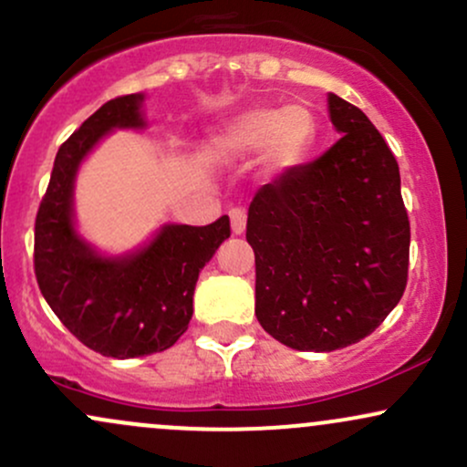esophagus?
Returning <instances> with one entry per match:
<instances>
[{
	"mask_svg": "<svg viewBox=\"0 0 467 467\" xmlns=\"http://www.w3.org/2000/svg\"><path fill=\"white\" fill-rule=\"evenodd\" d=\"M230 230H233V234H241L245 230V213L241 208L230 211Z\"/></svg>",
	"mask_w": 467,
	"mask_h": 467,
	"instance_id": "esophagus-1",
	"label": "esophagus"
}]
</instances>
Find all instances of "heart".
Here are the masks:
<instances>
[{"label": "heart", "instance_id": "obj_1", "mask_svg": "<svg viewBox=\"0 0 467 467\" xmlns=\"http://www.w3.org/2000/svg\"><path fill=\"white\" fill-rule=\"evenodd\" d=\"M316 118L307 107H252L208 136L211 162H237L264 151L267 173H285L305 160L316 142Z\"/></svg>", "mask_w": 467, "mask_h": 467}]
</instances>
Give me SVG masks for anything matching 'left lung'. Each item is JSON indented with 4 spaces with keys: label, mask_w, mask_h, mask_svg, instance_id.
Masks as SVG:
<instances>
[{
    "label": "left lung",
    "mask_w": 467,
    "mask_h": 467,
    "mask_svg": "<svg viewBox=\"0 0 467 467\" xmlns=\"http://www.w3.org/2000/svg\"><path fill=\"white\" fill-rule=\"evenodd\" d=\"M327 109L340 140L261 186L245 228L261 327L316 353L382 325L404 294L410 245L395 155L358 107L327 94Z\"/></svg>",
    "instance_id": "8db88e82"
}]
</instances>
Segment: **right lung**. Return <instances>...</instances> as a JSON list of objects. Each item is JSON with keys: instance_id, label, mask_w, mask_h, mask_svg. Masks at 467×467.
<instances>
[{"instance_id": "add662e5", "label": "right lung", "mask_w": 467, "mask_h": 467, "mask_svg": "<svg viewBox=\"0 0 467 467\" xmlns=\"http://www.w3.org/2000/svg\"><path fill=\"white\" fill-rule=\"evenodd\" d=\"M144 99L109 100L61 144L35 222V275L47 305L85 347L118 360L178 342L189 329L197 276L230 237L226 215L211 226L164 223L120 254L100 252L78 233L80 164L116 130H147Z\"/></svg>"}]
</instances>
